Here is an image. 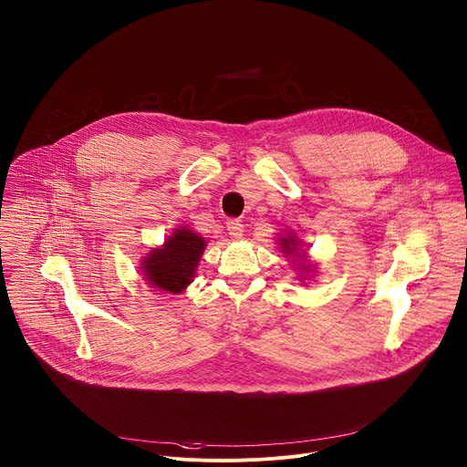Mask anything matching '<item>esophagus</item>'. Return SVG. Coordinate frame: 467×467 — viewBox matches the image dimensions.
<instances>
[{
	"label": "esophagus",
	"mask_w": 467,
	"mask_h": 467,
	"mask_svg": "<svg viewBox=\"0 0 467 467\" xmlns=\"http://www.w3.org/2000/svg\"><path fill=\"white\" fill-rule=\"evenodd\" d=\"M227 231L233 240H240L244 234V223L240 220H229L227 222Z\"/></svg>",
	"instance_id": "obj_1"
}]
</instances>
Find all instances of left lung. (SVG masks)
<instances>
[{"label":"left lung","instance_id":"1","mask_svg":"<svg viewBox=\"0 0 467 467\" xmlns=\"http://www.w3.org/2000/svg\"><path fill=\"white\" fill-rule=\"evenodd\" d=\"M279 245H281V251L285 253V254H288V256H296V262H297V258H303V256H306L305 253H299V240L294 236V234H288V236H283V238H279ZM294 262V260H292ZM297 270L303 274L301 275V279L306 275V274H312L314 272V265L312 264H303V262H297Z\"/></svg>","mask_w":467,"mask_h":467}]
</instances>
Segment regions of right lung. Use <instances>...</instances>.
Wrapping results in <instances>:
<instances>
[{"label":"right lung","mask_w":467,"mask_h":467,"mask_svg":"<svg viewBox=\"0 0 467 467\" xmlns=\"http://www.w3.org/2000/svg\"><path fill=\"white\" fill-rule=\"evenodd\" d=\"M207 242L193 231L181 227L166 238L162 247L151 249L142 260V275L159 292L181 294L195 274Z\"/></svg>","instance_id":"obj_1"}]
</instances>
